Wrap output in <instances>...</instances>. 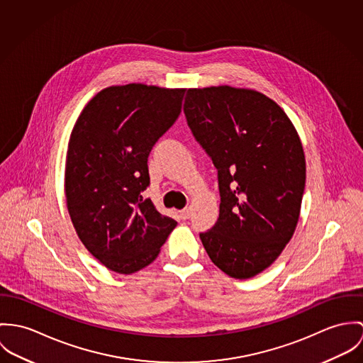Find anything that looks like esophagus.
Listing matches in <instances>:
<instances>
[{
  "mask_svg": "<svg viewBox=\"0 0 363 363\" xmlns=\"http://www.w3.org/2000/svg\"><path fill=\"white\" fill-rule=\"evenodd\" d=\"M179 216H181L182 220H188L189 216H191V207H186V208L181 210V211H179Z\"/></svg>",
  "mask_w": 363,
  "mask_h": 363,
  "instance_id": "34e87169",
  "label": "esophagus"
}]
</instances>
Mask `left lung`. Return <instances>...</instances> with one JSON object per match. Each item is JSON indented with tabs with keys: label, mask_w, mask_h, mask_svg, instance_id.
<instances>
[{
	"label": "left lung",
	"mask_w": 363,
	"mask_h": 363,
	"mask_svg": "<svg viewBox=\"0 0 363 363\" xmlns=\"http://www.w3.org/2000/svg\"><path fill=\"white\" fill-rule=\"evenodd\" d=\"M184 113L218 172L220 214L201 240L233 279L257 276L296 228L306 181L305 153L281 107L252 89H188Z\"/></svg>",
	"instance_id": "obj_1"
}]
</instances>
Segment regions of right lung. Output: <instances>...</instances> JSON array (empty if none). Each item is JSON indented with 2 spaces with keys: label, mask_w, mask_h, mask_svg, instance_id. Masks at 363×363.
<instances>
[{
  "label": "right lung",
  "mask_w": 363,
  "mask_h": 363,
  "mask_svg": "<svg viewBox=\"0 0 363 363\" xmlns=\"http://www.w3.org/2000/svg\"><path fill=\"white\" fill-rule=\"evenodd\" d=\"M185 89L110 86L82 110L67 150L65 198L84 247L108 270L149 266L177 221L143 199L147 157L181 113Z\"/></svg>",
  "instance_id": "1"
}]
</instances>
